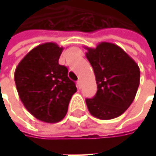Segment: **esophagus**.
I'll return each instance as SVG.
<instances>
[{
    "mask_svg": "<svg viewBox=\"0 0 156 156\" xmlns=\"http://www.w3.org/2000/svg\"><path fill=\"white\" fill-rule=\"evenodd\" d=\"M77 86H78V87H81V81H80V80H78V81H77Z\"/></svg>",
    "mask_w": 156,
    "mask_h": 156,
    "instance_id": "34e87169",
    "label": "esophagus"
}]
</instances>
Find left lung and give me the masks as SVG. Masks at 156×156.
<instances>
[{
	"mask_svg": "<svg viewBox=\"0 0 156 156\" xmlns=\"http://www.w3.org/2000/svg\"><path fill=\"white\" fill-rule=\"evenodd\" d=\"M86 49L97 84L95 95L86 99L87 109L101 120L120 116L135 99L140 84L138 65L114 43L101 42L95 48Z\"/></svg>",
	"mask_w": 156,
	"mask_h": 156,
	"instance_id": "8db88e82",
	"label": "left lung"
}]
</instances>
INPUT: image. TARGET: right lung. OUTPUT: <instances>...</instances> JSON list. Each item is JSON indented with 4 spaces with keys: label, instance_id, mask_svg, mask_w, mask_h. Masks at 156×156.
<instances>
[{
    "label": "right lung",
    "instance_id": "add662e5",
    "mask_svg": "<svg viewBox=\"0 0 156 156\" xmlns=\"http://www.w3.org/2000/svg\"><path fill=\"white\" fill-rule=\"evenodd\" d=\"M62 50L54 42L41 44L28 52L15 69V85L21 102L44 122L62 121L77 90L68 77V69L58 62Z\"/></svg>",
    "mask_w": 156,
    "mask_h": 156
}]
</instances>
